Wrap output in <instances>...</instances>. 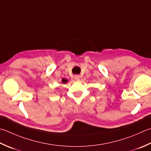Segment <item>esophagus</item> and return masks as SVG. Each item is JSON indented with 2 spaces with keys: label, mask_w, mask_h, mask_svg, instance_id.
Instances as JSON below:
<instances>
[{
  "label": "esophagus",
  "mask_w": 151,
  "mask_h": 151,
  "mask_svg": "<svg viewBox=\"0 0 151 151\" xmlns=\"http://www.w3.org/2000/svg\"><path fill=\"white\" fill-rule=\"evenodd\" d=\"M74 78L76 80V81H78V80H80V78H81V76H80V75H75V76H74Z\"/></svg>",
  "instance_id": "obj_1"
}]
</instances>
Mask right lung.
Segmentation results:
<instances>
[{
	"label": "right lung",
	"instance_id": "add662e5",
	"mask_svg": "<svg viewBox=\"0 0 151 151\" xmlns=\"http://www.w3.org/2000/svg\"><path fill=\"white\" fill-rule=\"evenodd\" d=\"M62 82H63V83H67V80H66V79H63V80H62Z\"/></svg>",
	"mask_w": 151,
	"mask_h": 151
}]
</instances>
